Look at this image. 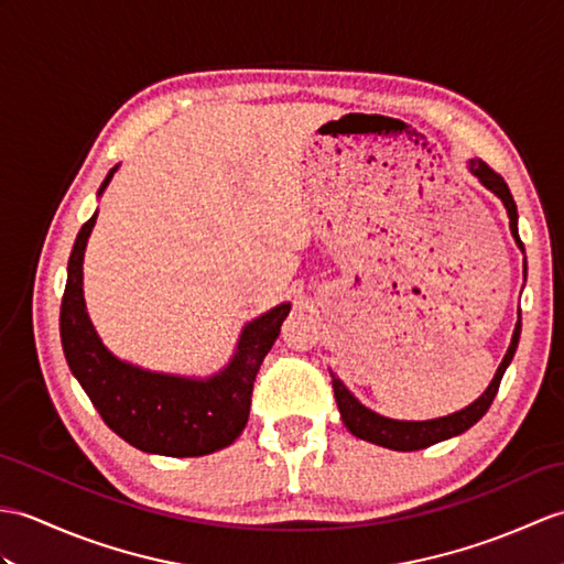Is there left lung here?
Segmentation results:
<instances>
[{
  "label": "left lung",
  "mask_w": 564,
  "mask_h": 564,
  "mask_svg": "<svg viewBox=\"0 0 564 564\" xmlns=\"http://www.w3.org/2000/svg\"><path fill=\"white\" fill-rule=\"evenodd\" d=\"M468 170L497 196V199L505 204L507 216H509V230H512L519 250L523 252V242L519 240V228H517V218H519L517 216V204L512 199V192H509V187H507V182L500 175H497L488 163H482L480 159H470ZM519 334H521V314H519V322L514 326L512 344H509L505 358L500 362V368H497V372L492 377L490 387L482 391V394L474 403L466 405V409L456 411L452 415H444V417H432V421H394V417H384V415H379L370 409H365V405L346 389L341 379H338L332 372L334 397H336V403H338V411H341L344 425L356 437H360L365 442L379 444V447L394 449V452L425 449V447H430V444H437L442 440L462 435V432H466L468 427H474L480 421V417L488 413L490 403L497 394V389H500L502 375L509 368V362H512L514 352H517Z\"/></svg>",
  "instance_id": "1"
}]
</instances>
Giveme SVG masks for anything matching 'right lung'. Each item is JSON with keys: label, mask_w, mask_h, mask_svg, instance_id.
<instances>
[{"label": "right lung", "mask_w": 564, "mask_h": 564, "mask_svg": "<svg viewBox=\"0 0 564 564\" xmlns=\"http://www.w3.org/2000/svg\"><path fill=\"white\" fill-rule=\"evenodd\" d=\"M117 165L102 180L110 185ZM98 212L76 235L59 310V336L69 370L112 432L132 447L163 456H204L240 437L250 417L252 389L267 352L279 338L291 303L261 314L240 334L232 360L214 377H177L141 370L115 358L88 319L84 252Z\"/></svg>", "instance_id": "right-lung-1"}]
</instances>
